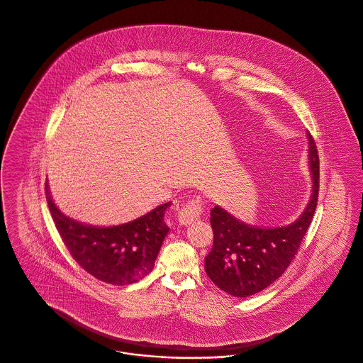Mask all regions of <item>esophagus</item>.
I'll return each instance as SVG.
<instances>
[{
  "instance_id": "1",
  "label": "esophagus",
  "mask_w": 363,
  "mask_h": 363,
  "mask_svg": "<svg viewBox=\"0 0 363 363\" xmlns=\"http://www.w3.org/2000/svg\"><path fill=\"white\" fill-rule=\"evenodd\" d=\"M201 213H203L201 200H200V197H194L188 203H185L182 206V208L178 211V216H177L178 223L184 225V226L191 225V223H195L200 218Z\"/></svg>"
}]
</instances>
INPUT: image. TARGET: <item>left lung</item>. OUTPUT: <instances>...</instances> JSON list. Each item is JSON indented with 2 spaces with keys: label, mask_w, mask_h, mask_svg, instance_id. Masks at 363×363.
Masks as SVG:
<instances>
[{
  "label": "left lung",
  "mask_w": 363,
  "mask_h": 363,
  "mask_svg": "<svg viewBox=\"0 0 363 363\" xmlns=\"http://www.w3.org/2000/svg\"><path fill=\"white\" fill-rule=\"evenodd\" d=\"M312 194L304 213L286 226L259 228L242 223L220 206L210 216L213 249L204 259L207 277L233 297H249L267 289L287 269L300 249L315 214L319 194V156L307 133Z\"/></svg>",
  "instance_id": "1"
}]
</instances>
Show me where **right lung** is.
<instances>
[{"instance_id":"obj_1","label":"right lung","mask_w":363,"mask_h":363,"mask_svg":"<svg viewBox=\"0 0 363 363\" xmlns=\"http://www.w3.org/2000/svg\"><path fill=\"white\" fill-rule=\"evenodd\" d=\"M45 195L65 246L89 275L109 284L124 286L152 272L169 229L164 223L169 201L130 223L94 226L66 217L56 207L48 184Z\"/></svg>"}]
</instances>
